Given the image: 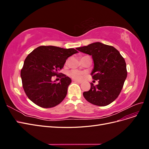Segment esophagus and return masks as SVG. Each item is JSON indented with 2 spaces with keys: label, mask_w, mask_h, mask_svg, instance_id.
<instances>
[{
  "label": "esophagus",
  "mask_w": 149,
  "mask_h": 149,
  "mask_svg": "<svg viewBox=\"0 0 149 149\" xmlns=\"http://www.w3.org/2000/svg\"><path fill=\"white\" fill-rule=\"evenodd\" d=\"M74 82H76V83H81V81H77V80H75V79H74V80H73Z\"/></svg>",
  "instance_id": "esophagus-1"
}]
</instances>
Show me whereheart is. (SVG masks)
I'll list each match as a JSON object with an SVG mask.
<instances>
[{
    "mask_svg": "<svg viewBox=\"0 0 149 149\" xmlns=\"http://www.w3.org/2000/svg\"><path fill=\"white\" fill-rule=\"evenodd\" d=\"M68 75L74 79L81 80L84 78V73L81 71H79L76 70H73L68 72Z\"/></svg>",
    "mask_w": 149,
    "mask_h": 149,
    "instance_id": "obj_1",
    "label": "heart"
}]
</instances>
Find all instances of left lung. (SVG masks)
I'll list each match as a JSON object with an SVG mask.
<instances>
[{"label":"left lung","instance_id":"left-lung-1","mask_svg":"<svg viewBox=\"0 0 149 149\" xmlns=\"http://www.w3.org/2000/svg\"><path fill=\"white\" fill-rule=\"evenodd\" d=\"M78 50L91 55L94 68L91 74L98 80L96 86L91 83L88 91L83 93L90 103L105 106L118 97L123 89L127 72L124 58L114 47L95 42L88 46L77 48Z\"/></svg>","mask_w":149,"mask_h":149}]
</instances>
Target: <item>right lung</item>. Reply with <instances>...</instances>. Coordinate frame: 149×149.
Instances as JSON below:
<instances>
[{"mask_svg":"<svg viewBox=\"0 0 149 149\" xmlns=\"http://www.w3.org/2000/svg\"><path fill=\"white\" fill-rule=\"evenodd\" d=\"M78 53L74 48L55 46H40L26 56L20 76L24 91L35 104L43 108L55 106L64 100L71 79L64 74L59 76L69 56ZM59 76L60 82L51 81L52 76Z\"/></svg>","mask_w":149,"mask_h":149,"instance_id":"obj_1","label":"right lung"}]
</instances>
